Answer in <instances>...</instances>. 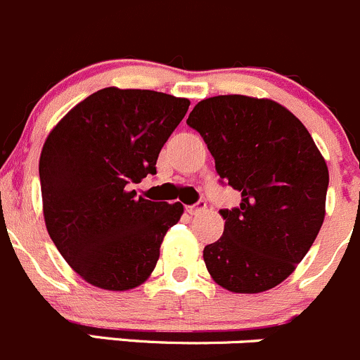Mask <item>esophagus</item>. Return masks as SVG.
<instances>
[{
	"mask_svg": "<svg viewBox=\"0 0 360 360\" xmlns=\"http://www.w3.org/2000/svg\"><path fill=\"white\" fill-rule=\"evenodd\" d=\"M205 207H207V205H205V202H204V200H198L197 204L188 205L186 211L190 212L191 216H195V214H200V212H204V211H205Z\"/></svg>",
	"mask_w": 360,
	"mask_h": 360,
	"instance_id": "obj_1",
	"label": "esophagus"
}]
</instances>
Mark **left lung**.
<instances>
[{
  "instance_id": "1",
  "label": "left lung",
  "mask_w": 360,
  "mask_h": 360,
  "mask_svg": "<svg viewBox=\"0 0 360 360\" xmlns=\"http://www.w3.org/2000/svg\"><path fill=\"white\" fill-rule=\"evenodd\" d=\"M216 172L240 193L221 209L223 236L204 248L209 274L236 294L280 285L315 243L326 218L329 170L304 124L267 98H205L188 116Z\"/></svg>"
}]
</instances>
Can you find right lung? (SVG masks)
I'll return each instance as SVG.
<instances>
[{
    "label": "right lung",
    "mask_w": 360,
    "mask_h": 360,
    "mask_svg": "<svg viewBox=\"0 0 360 360\" xmlns=\"http://www.w3.org/2000/svg\"><path fill=\"white\" fill-rule=\"evenodd\" d=\"M190 100L149 89L105 87L77 103L40 155L44 218L52 243L87 283L123 292L155 271L183 204L130 190L156 174L163 144Z\"/></svg>",
    "instance_id": "1"
}]
</instances>
